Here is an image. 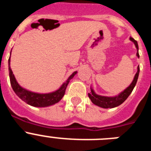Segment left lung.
I'll return each mask as SVG.
<instances>
[{
    "label": "left lung",
    "mask_w": 151,
    "mask_h": 151,
    "mask_svg": "<svg viewBox=\"0 0 151 151\" xmlns=\"http://www.w3.org/2000/svg\"><path fill=\"white\" fill-rule=\"evenodd\" d=\"M129 39H130L131 41H132L133 43H134V46H135L136 49H137V54H136V56L139 58L138 42L132 38H130ZM139 71V66H138V68H137V73L134 75V78H133L132 83H131L125 90L122 91V92H120V93L117 94V95L113 96V97L99 95V94H96L95 91H94V89H93V88L91 86V92L88 93L89 98H90L91 102L93 103L94 104L97 105V106H100V107L105 108V109H108V108H114L119 106L120 104H122V103H123L125 100L127 99L128 97L130 95V94L132 93L133 89H134V86H135L136 83H137V81H138Z\"/></svg>",
    "instance_id": "1"
}]
</instances>
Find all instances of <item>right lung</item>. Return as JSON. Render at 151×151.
I'll list each match as a JSON object with an SVG mask.
<instances>
[{
  "instance_id": "add662e5",
  "label": "right lung",
  "mask_w": 151,
  "mask_h": 151,
  "mask_svg": "<svg viewBox=\"0 0 151 151\" xmlns=\"http://www.w3.org/2000/svg\"><path fill=\"white\" fill-rule=\"evenodd\" d=\"M10 55H11V51H10ZM8 64H9V76H10V84L13 90L24 102L35 107H46V106L54 105L59 102L64 96L65 91L70 80L75 76V75L77 74V71L74 72L71 76H69L66 82H64L60 87L54 91L50 93H36L24 88L17 82L10 68V57L8 60Z\"/></svg>"
}]
</instances>
